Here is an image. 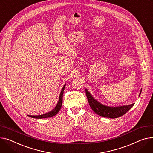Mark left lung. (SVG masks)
<instances>
[{
  "label": "left lung",
  "instance_id": "8db88e82",
  "mask_svg": "<svg viewBox=\"0 0 153 153\" xmlns=\"http://www.w3.org/2000/svg\"><path fill=\"white\" fill-rule=\"evenodd\" d=\"M141 90L142 88L140 91L139 97L141 93ZM85 92L88 103L91 109L98 115L104 117L114 119L123 116L134 105V103H133L128 105H122L117 106H107L99 102L90 93V91L87 88H85Z\"/></svg>",
  "mask_w": 153,
  "mask_h": 153
}]
</instances>
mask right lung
<instances>
[{
	"instance_id": "right-lung-1",
	"label": "right lung",
	"mask_w": 153,
	"mask_h": 153,
	"mask_svg": "<svg viewBox=\"0 0 153 153\" xmlns=\"http://www.w3.org/2000/svg\"><path fill=\"white\" fill-rule=\"evenodd\" d=\"M65 84L62 90H61V92L59 96V99H58V103L56 105V106L52 110L48 113L44 114H41V115H37V116H32V115H27L30 117H33V118H36V119H43V118H48V117H53L54 116H55L56 114H57V113L59 112V111L60 110L61 108H62V103H63V91L66 86Z\"/></svg>"
}]
</instances>
